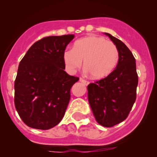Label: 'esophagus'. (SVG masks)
<instances>
[{
    "mask_svg": "<svg viewBox=\"0 0 157 157\" xmlns=\"http://www.w3.org/2000/svg\"><path fill=\"white\" fill-rule=\"evenodd\" d=\"M80 81L81 82V83H83L84 85H86V86H87L89 83H89V81H87V80H84V79H83V78H80Z\"/></svg>",
    "mask_w": 157,
    "mask_h": 157,
    "instance_id": "1",
    "label": "esophagus"
}]
</instances>
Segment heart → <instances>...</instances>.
Masks as SVG:
<instances>
[{"instance_id": "obj_1", "label": "heart", "mask_w": 157, "mask_h": 157, "mask_svg": "<svg viewBox=\"0 0 157 157\" xmlns=\"http://www.w3.org/2000/svg\"><path fill=\"white\" fill-rule=\"evenodd\" d=\"M65 65L74 73L82 65L95 80L109 76L118 64L119 54L116 45L102 37L87 36L76 41L72 49L64 51L63 55Z\"/></svg>"}]
</instances>
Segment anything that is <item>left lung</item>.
Here are the masks:
<instances>
[{
  "label": "left lung",
  "instance_id": "1",
  "mask_svg": "<svg viewBox=\"0 0 157 157\" xmlns=\"http://www.w3.org/2000/svg\"><path fill=\"white\" fill-rule=\"evenodd\" d=\"M119 54L115 69L105 78L87 86L88 100L96 121L111 128L126 119L136 100L138 77L135 58L121 40L105 33Z\"/></svg>",
  "mask_w": 157,
  "mask_h": 157
}]
</instances>
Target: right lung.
<instances>
[{
    "instance_id": "1",
    "label": "right lung",
    "mask_w": 157,
    "mask_h": 157,
    "mask_svg": "<svg viewBox=\"0 0 157 157\" xmlns=\"http://www.w3.org/2000/svg\"><path fill=\"white\" fill-rule=\"evenodd\" d=\"M74 35L54 36L35 42L20 62L14 83V104L30 128L48 130L64 117L71 88L79 80L64 71L63 55Z\"/></svg>"
}]
</instances>
